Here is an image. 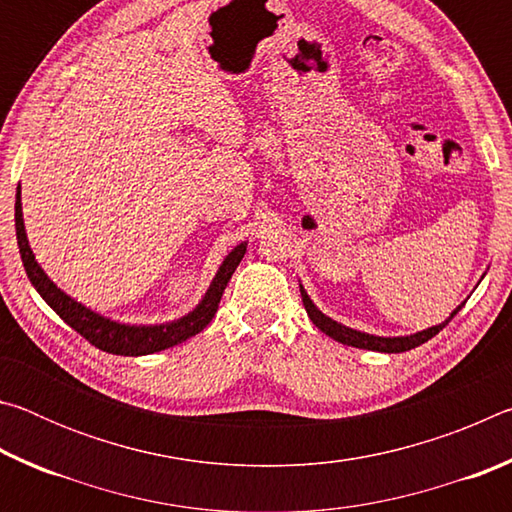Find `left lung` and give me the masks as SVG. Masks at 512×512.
<instances>
[{"mask_svg":"<svg viewBox=\"0 0 512 512\" xmlns=\"http://www.w3.org/2000/svg\"><path fill=\"white\" fill-rule=\"evenodd\" d=\"M300 296H302V305H305V309H307V314H309V318H311V323H314L320 332L323 334H327V336H332L334 341H339V343H343V345H352V348H361V350H375V352H388V354H393V352H406V350H413V348H418V345H422V343H427L429 339H433V336H436L440 329H443L449 320H452L458 311H461V307L463 305H458L454 311H452V316H449L445 323H440V325H436V327H429V329H422V332H418V334H411V336H372V334H366V332H357V329H352V327H345V325H341V323H336V320H332L329 316H325L323 311H320L314 302H311V298L307 296V291L300 287Z\"/></svg>","mask_w":512,"mask_h":512,"instance_id":"1","label":"left lung"}]
</instances>
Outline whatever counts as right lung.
Here are the masks:
<instances>
[{
	"label": "right lung",
	"mask_w": 512,
	"mask_h": 512,
	"mask_svg": "<svg viewBox=\"0 0 512 512\" xmlns=\"http://www.w3.org/2000/svg\"><path fill=\"white\" fill-rule=\"evenodd\" d=\"M15 235H17V246H20L22 264L24 271H27L29 280L36 291L42 296V300L56 311V314L65 320V323L76 329L83 339H88L94 348L103 352L119 354V357H142V354H153L160 350L173 348V345L183 343L192 339L198 332L210 325L214 318L216 309H219V302L225 287H228L232 273L237 271V266L246 255V241L239 244L232 253L223 259L219 271H216L210 289L198 302L194 311H189L187 316L171 320V323L162 325H124L117 323V320H110L106 316L97 314L88 307H83L81 302L69 298L65 291H60L54 282L49 280L47 273L42 271L40 264L36 262V255L29 246L27 230H24V219H22V196L20 187H17L15 194Z\"/></svg>",
	"instance_id": "1"
}]
</instances>
